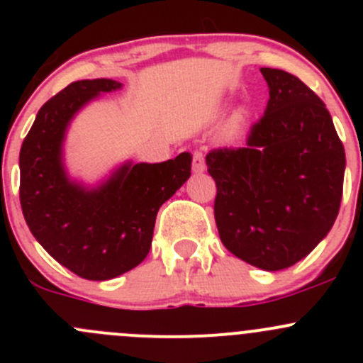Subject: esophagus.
Segmentation results:
<instances>
[{
	"instance_id": "esophagus-1",
	"label": "esophagus",
	"mask_w": 363,
	"mask_h": 363,
	"mask_svg": "<svg viewBox=\"0 0 363 363\" xmlns=\"http://www.w3.org/2000/svg\"><path fill=\"white\" fill-rule=\"evenodd\" d=\"M193 172L195 174H202V172L205 170V158L203 155L200 151H195L193 152Z\"/></svg>"
}]
</instances>
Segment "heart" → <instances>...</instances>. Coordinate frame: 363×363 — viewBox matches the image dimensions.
Segmentation results:
<instances>
[{"mask_svg": "<svg viewBox=\"0 0 363 363\" xmlns=\"http://www.w3.org/2000/svg\"><path fill=\"white\" fill-rule=\"evenodd\" d=\"M244 121H246V113L237 112L230 117L228 124H226V133L228 135H237L240 131V128L244 126Z\"/></svg>", "mask_w": 363, "mask_h": 363, "instance_id": "heart-1", "label": "heart"}]
</instances>
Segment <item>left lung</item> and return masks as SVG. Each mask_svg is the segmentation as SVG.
<instances>
[{
  "label": "left lung",
  "instance_id": "1",
  "mask_svg": "<svg viewBox=\"0 0 363 363\" xmlns=\"http://www.w3.org/2000/svg\"><path fill=\"white\" fill-rule=\"evenodd\" d=\"M269 86L244 147L205 156L216 181L219 239L237 258L283 270L327 237L339 214L346 155L323 101L291 73L259 69Z\"/></svg>",
  "mask_w": 363,
  "mask_h": 363
}]
</instances>
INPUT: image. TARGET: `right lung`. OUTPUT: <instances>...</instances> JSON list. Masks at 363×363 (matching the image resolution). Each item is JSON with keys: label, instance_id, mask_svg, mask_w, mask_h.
I'll list each match as a JSON object with an SVG mask.
<instances>
[{"label": "right lung", "instance_id": "right-lung-1", "mask_svg": "<svg viewBox=\"0 0 363 363\" xmlns=\"http://www.w3.org/2000/svg\"><path fill=\"white\" fill-rule=\"evenodd\" d=\"M112 79L77 80L50 98L21 147V207L33 237L56 262L89 281H107L144 262L160 207L191 175V155L163 163H126L98 186L73 181L63 145L73 117Z\"/></svg>", "mask_w": 363, "mask_h": 363}]
</instances>
